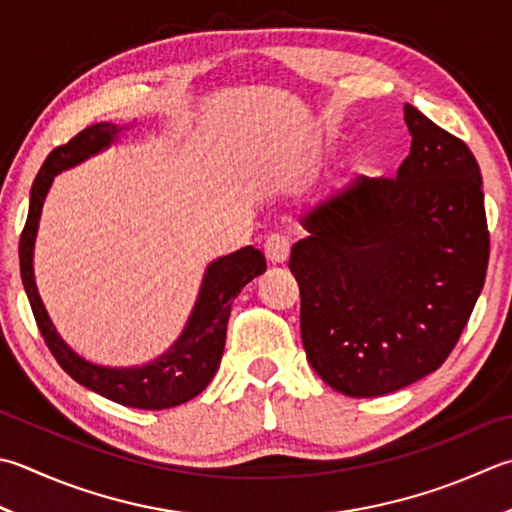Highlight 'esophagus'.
<instances>
[{"label": "esophagus", "mask_w": 512, "mask_h": 512, "mask_svg": "<svg viewBox=\"0 0 512 512\" xmlns=\"http://www.w3.org/2000/svg\"><path fill=\"white\" fill-rule=\"evenodd\" d=\"M264 253H266V259L270 264H284L288 255H290V242L286 235H279V233H273L264 244Z\"/></svg>", "instance_id": "1"}]
</instances>
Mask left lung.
I'll use <instances>...</instances> for the list:
<instances>
[{
	"label": "left lung",
	"mask_w": 512,
	"mask_h": 512,
	"mask_svg": "<svg viewBox=\"0 0 512 512\" xmlns=\"http://www.w3.org/2000/svg\"><path fill=\"white\" fill-rule=\"evenodd\" d=\"M395 179L357 177L302 217L288 268L310 366L348 397L388 395L446 362L488 268L482 173L470 148L404 106Z\"/></svg>",
	"instance_id": "obj_1"
}]
</instances>
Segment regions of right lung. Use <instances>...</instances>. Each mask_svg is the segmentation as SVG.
Returning a JSON list of instances; mask_svg holds the SVG:
<instances>
[{
  "instance_id": "obj_1",
  "label": "right lung",
  "mask_w": 512,
  "mask_h": 512,
  "mask_svg": "<svg viewBox=\"0 0 512 512\" xmlns=\"http://www.w3.org/2000/svg\"><path fill=\"white\" fill-rule=\"evenodd\" d=\"M133 126H117L110 122H99L84 128L68 144L55 148L46 157L39 170L33 188H30L28 217L22 239H19V270L26 288L30 308H33L35 322L42 330V337L50 353L55 355L57 364L66 373L97 395L110 402H117L128 408L162 410L173 408L197 397L215 377L219 362L224 355L226 344V324L230 317L233 299L242 293V288L262 275L266 270V259L257 248L246 246L237 253L219 257L206 266V273L199 288L197 302L193 306L188 322L173 346L166 353L155 357L153 362L142 366H102L88 362L70 348L62 335L57 333L55 324L50 322L46 306L39 297L33 270L35 239L39 228V217L46 202V195L53 186L55 177L62 170L73 168L95 157L102 150L113 146L124 130Z\"/></svg>"
}]
</instances>
